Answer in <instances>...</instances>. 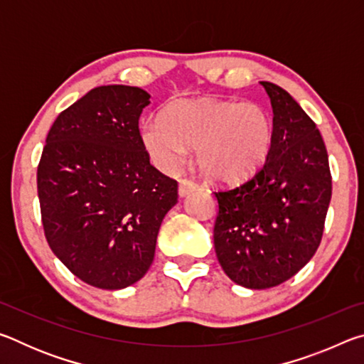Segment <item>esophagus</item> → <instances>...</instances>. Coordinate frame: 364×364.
<instances>
[{
	"label": "esophagus",
	"instance_id": "1",
	"mask_svg": "<svg viewBox=\"0 0 364 364\" xmlns=\"http://www.w3.org/2000/svg\"><path fill=\"white\" fill-rule=\"evenodd\" d=\"M197 184L191 180H180V188H178V193H180V197H186L189 193H193L196 191Z\"/></svg>",
	"mask_w": 364,
	"mask_h": 364
}]
</instances>
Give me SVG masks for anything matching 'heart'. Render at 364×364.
<instances>
[{
    "mask_svg": "<svg viewBox=\"0 0 364 364\" xmlns=\"http://www.w3.org/2000/svg\"><path fill=\"white\" fill-rule=\"evenodd\" d=\"M141 143L160 170L171 171L189 149L208 180H247L267 160L273 143L268 110L254 101L194 97L167 104L162 117L146 120Z\"/></svg>",
    "mask_w": 364,
    "mask_h": 364,
    "instance_id": "obj_1",
    "label": "heart"
}]
</instances>
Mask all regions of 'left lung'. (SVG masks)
<instances>
[{
	"label": "left lung",
	"mask_w": 364,
	"mask_h": 364,
	"mask_svg": "<svg viewBox=\"0 0 364 364\" xmlns=\"http://www.w3.org/2000/svg\"><path fill=\"white\" fill-rule=\"evenodd\" d=\"M273 107V143L263 167L241 186L215 193L217 258L247 289L291 279L321 242L332 180L321 133L294 97L260 82Z\"/></svg>",
	"instance_id": "left-lung-1"
}]
</instances>
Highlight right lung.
<instances>
[{"mask_svg":"<svg viewBox=\"0 0 364 364\" xmlns=\"http://www.w3.org/2000/svg\"><path fill=\"white\" fill-rule=\"evenodd\" d=\"M151 95L97 86L60 112L36 173L46 241L90 286L119 291L151 268L178 183L152 167L138 120Z\"/></svg>","mask_w":364,"mask_h":364,"instance_id":"add662e5","label":"right lung"}]
</instances>
